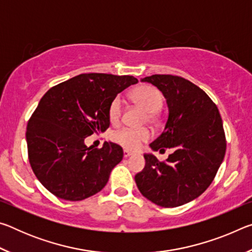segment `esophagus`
Here are the masks:
<instances>
[{
  "label": "esophagus",
  "instance_id": "obj_1",
  "mask_svg": "<svg viewBox=\"0 0 252 252\" xmlns=\"http://www.w3.org/2000/svg\"><path fill=\"white\" fill-rule=\"evenodd\" d=\"M133 155V153H132L131 151H129V150H125L123 151V157L125 158H127V157H130V156H132Z\"/></svg>",
  "mask_w": 252,
  "mask_h": 252
}]
</instances>
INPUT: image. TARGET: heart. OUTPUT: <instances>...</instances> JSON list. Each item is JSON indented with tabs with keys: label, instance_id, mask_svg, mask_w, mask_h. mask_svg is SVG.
Masks as SVG:
<instances>
[{
	"label": "heart",
	"instance_id": "1",
	"mask_svg": "<svg viewBox=\"0 0 252 252\" xmlns=\"http://www.w3.org/2000/svg\"><path fill=\"white\" fill-rule=\"evenodd\" d=\"M131 99L134 103L146 111L148 113V120L151 123L158 122V116L157 113L159 112L160 109L163 104V96H162L161 92L158 89L150 87V85H141L134 89L131 92ZM122 105L123 102L120 96H116L111 101L109 105V119L111 123H118L120 121L121 114H122ZM150 138V133L148 130H135V129H122L120 131H117L116 133L112 135V139L114 142H117L122 146L123 148L129 149V150H135L142 142H146Z\"/></svg>",
	"mask_w": 252,
	"mask_h": 252
}]
</instances>
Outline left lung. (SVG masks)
<instances>
[{
  "mask_svg": "<svg viewBox=\"0 0 252 252\" xmlns=\"http://www.w3.org/2000/svg\"><path fill=\"white\" fill-rule=\"evenodd\" d=\"M141 81L159 89L169 109L164 130L150 148L160 152L169 148L173 153L165 162L144 153L146 167L134 180L143 197L158 206H182L206 191L222 163V120L207 93L181 76L155 74Z\"/></svg>",
  "mask_w": 252,
  "mask_h": 252,
  "instance_id": "obj_1",
  "label": "left lung"
}]
</instances>
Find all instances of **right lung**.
I'll list each match as a JSON object with an SVG mask.
<instances>
[{"label":"right lung","mask_w":252,"mask_h":252,"mask_svg":"<svg viewBox=\"0 0 252 252\" xmlns=\"http://www.w3.org/2000/svg\"><path fill=\"white\" fill-rule=\"evenodd\" d=\"M134 76L80 74L42 96L27 127L29 161L44 188L58 198L80 201L105 187L123 150L112 142L88 148L84 140L110 126L109 105Z\"/></svg>","instance_id":"1"}]
</instances>
